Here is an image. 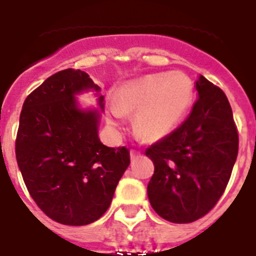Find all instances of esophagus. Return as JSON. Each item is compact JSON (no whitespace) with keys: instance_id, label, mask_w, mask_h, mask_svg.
<instances>
[{"instance_id":"obj_1","label":"esophagus","mask_w":256,"mask_h":256,"mask_svg":"<svg viewBox=\"0 0 256 256\" xmlns=\"http://www.w3.org/2000/svg\"><path fill=\"white\" fill-rule=\"evenodd\" d=\"M141 153L138 152V150H134V149H132L130 150V160H136L138 157H140Z\"/></svg>"}]
</instances>
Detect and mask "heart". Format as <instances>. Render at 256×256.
<instances>
[{
    "instance_id": "obj_1",
    "label": "heart",
    "mask_w": 256,
    "mask_h": 256,
    "mask_svg": "<svg viewBox=\"0 0 256 256\" xmlns=\"http://www.w3.org/2000/svg\"><path fill=\"white\" fill-rule=\"evenodd\" d=\"M193 95V82L186 74H149L118 88L115 104L110 107L108 122L115 126L124 114L136 112V132L146 141L161 140L185 118Z\"/></svg>"
}]
</instances>
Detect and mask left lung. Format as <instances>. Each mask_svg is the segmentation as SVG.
<instances>
[{
  "label": "left lung",
  "instance_id": "8db88e82",
  "mask_svg": "<svg viewBox=\"0 0 256 256\" xmlns=\"http://www.w3.org/2000/svg\"><path fill=\"white\" fill-rule=\"evenodd\" d=\"M198 99L181 126L150 145L148 184L153 210L173 224H190L216 206L238 156V132L224 92L200 75Z\"/></svg>",
  "mask_w": 256,
  "mask_h": 256
}]
</instances>
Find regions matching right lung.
Listing matches in <instances>:
<instances>
[{
    "instance_id": "right-lung-1",
    "label": "right lung",
    "mask_w": 256,
    "mask_h": 256,
    "mask_svg": "<svg viewBox=\"0 0 256 256\" xmlns=\"http://www.w3.org/2000/svg\"><path fill=\"white\" fill-rule=\"evenodd\" d=\"M94 90L98 108H82L76 96ZM104 96L84 71L51 75L26 98L20 116L16 157L28 193L55 222L83 226L99 220L111 205L130 165L126 146L100 141Z\"/></svg>"
}]
</instances>
